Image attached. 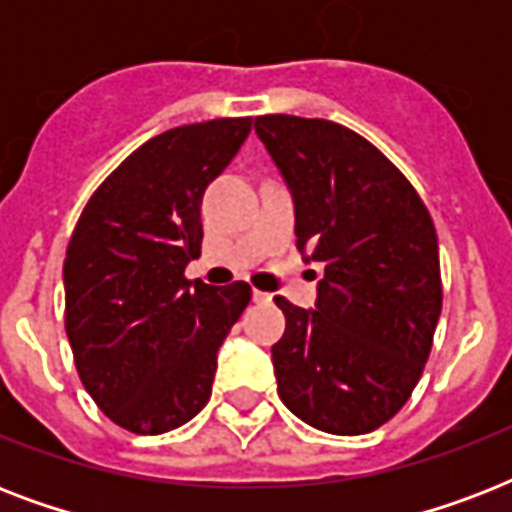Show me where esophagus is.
Returning <instances> with one entry per match:
<instances>
[{"label": "esophagus", "instance_id": "esophagus-1", "mask_svg": "<svg viewBox=\"0 0 512 512\" xmlns=\"http://www.w3.org/2000/svg\"><path fill=\"white\" fill-rule=\"evenodd\" d=\"M252 300H255V303H271V295H268V292H260V289H255V292H252Z\"/></svg>", "mask_w": 512, "mask_h": 512}]
</instances>
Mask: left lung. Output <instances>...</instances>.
<instances>
[{"label":"left lung","instance_id":"8db88e82","mask_svg":"<svg viewBox=\"0 0 512 512\" xmlns=\"http://www.w3.org/2000/svg\"><path fill=\"white\" fill-rule=\"evenodd\" d=\"M255 132L295 204L297 249L319 263L316 305L276 297L279 398L311 428L358 436L412 396L441 316L438 239L409 180L342 124L257 116Z\"/></svg>","mask_w":512,"mask_h":512}]
</instances>
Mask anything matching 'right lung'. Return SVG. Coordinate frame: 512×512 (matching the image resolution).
<instances>
[{
  "label": "right lung",
  "instance_id": "1",
  "mask_svg": "<svg viewBox=\"0 0 512 512\" xmlns=\"http://www.w3.org/2000/svg\"><path fill=\"white\" fill-rule=\"evenodd\" d=\"M249 130L252 119H215L151 138L92 193L68 241V342L87 393L124 430H175L212 396L217 350L252 289L183 271L201 252V196Z\"/></svg>",
  "mask_w": 512,
  "mask_h": 512
}]
</instances>
